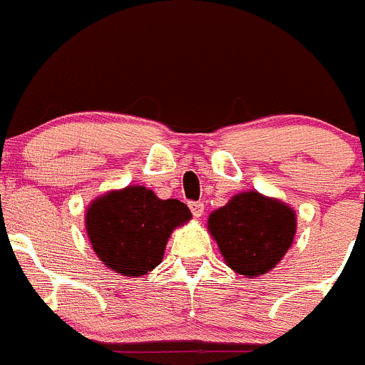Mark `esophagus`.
Wrapping results in <instances>:
<instances>
[{"instance_id": "esophagus-1", "label": "esophagus", "mask_w": 365, "mask_h": 365, "mask_svg": "<svg viewBox=\"0 0 365 365\" xmlns=\"http://www.w3.org/2000/svg\"><path fill=\"white\" fill-rule=\"evenodd\" d=\"M188 206H190V210H192L193 217H195V218L202 217V213H204V202H200V200H193V202H190Z\"/></svg>"}]
</instances>
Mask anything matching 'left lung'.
<instances>
[{
  "label": "left lung",
  "mask_w": 365,
  "mask_h": 365,
  "mask_svg": "<svg viewBox=\"0 0 365 365\" xmlns=\"http://www.w3.org/2000/svg\"><path fill=\"white\" fill-rule=\"evenodd\" d=\"M296 211L258 192L232 197L207 218V229L225 263L245 277H258L281 262L296 237Z\"/></svg>",
  "instance_id": "8db88e82"
}]
</instances>
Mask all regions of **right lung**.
<instances>
[{"label": "right lung", "instance_id": "add662e5", "mask_svg": "<svg viewBox=\"0 0 365 365\" xmlns=\"http://www.w3.org/2000/svg\"><path fill=\"white\" fill-rule=\"evenodd\" d=\"M190 218L185 202L161 200L145 186H127L93 200L86 231L103 265L120 276L140 277L161 263L172 231Z\"/></svg>", "mask_w": 365, "mask_h": 365}]
</instances>
